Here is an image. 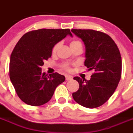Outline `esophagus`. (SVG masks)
Masks as SVG:
<instances>
[{"instance_id":"34e87169","label":"esophagus","mask_w":133,"mask_h":133,"mask_svg":"<svg viewBox=\"0 0 133 133\" xmlns=\"http://www.w3.org/2000/svg\"><path fill=\"white\" fill-rule=\"evenodd\" d=\"M65 78H66V81H70V80L72 79V76H70V75H66Z\"/></svg>"}]
</instances>
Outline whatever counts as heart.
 Segmentation results:
<instances>
[{
  "instance_id": "b5f03b06",
  "label": "heart",
  "mask_w": 133,
  "mask_h": 133,
  "mask_svg": "<svg viewBox=\"0 0 133 133\" xmlns=\"http://www.w3.org/2000/svg\"><path fill=\"white\" fill-rule=\"evenodd\" d=\"M78 44H81V42H79V41H72V42H71V43H70V47H72V46H74L78 45ZM58 46H59V44H55V46H54L53 49H52V52H56V50H57V49H58ZM64 67L65 68V69H69V66H68V65H66V64H65V65L64 66Z\"/></svg>"
}]
</instances>
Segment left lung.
<instances>
[{"mask_svg": "<svg viewBox=\"0 0 133 133\" xmlns=\"http://www.w3.org/2000/svg\"><path fill=\"white\" fill-rule=\"evenodd\" d=\"M85 45L84 65L93 70L90 79L74 77L79 89L72 93L75 101L84 107L101 106L117 89L121 77V53L113 40L105 33L94 30L72 29Z\"/></svg>", "mask_w": 133, "mask_h": 133, "instance_id": "left-lung-1", "label": "left lung"}]
</instances>
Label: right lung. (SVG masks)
I'll return each instance as SVG.
<instances>
[{"mask_svg": "<svg viewBox=\"0 0 133 133\" xmlns=\"http://www.w3.org/2000/svg\"><path fill=\"white\" fill-rule=\"evenodd\" d=\"M67 35L72 36L69 29H38L24 34L16 44L10 55L9 75L16 94L26 104H45L65 81L57 72H43L41 66L51 56L55 44Z\"/></svg>", "mask_w": 133, "mask_h": 133, "instance_id": "obj_1", "label": "right lung"}]
</instances>
